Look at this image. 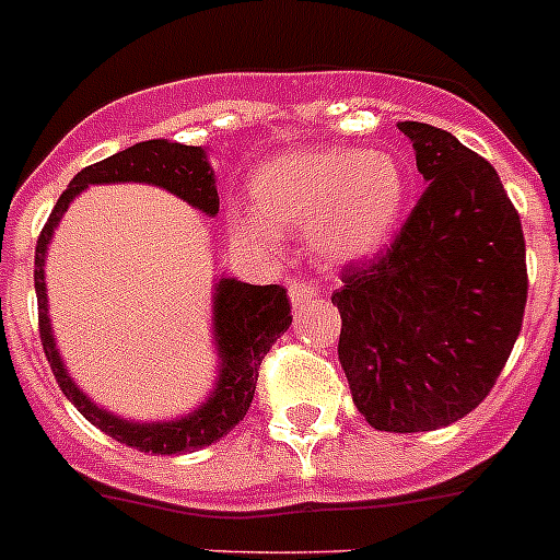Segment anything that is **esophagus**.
Here are the masks:
<instances>
[{"label":"esophagus","mask_w":560,"mask_h":560,"mask_svg":"<svg viewBox=\"0 0 560 560\" xmlns=\"http://www.w3.org/2000/svg\"><path fill=\"white\" fill-rule=\"evenodd\" d=\"M316 296H319V289H316L314 283H307V280H291L289 283V300L294 307L307 305V302L316 300Z\"/></svg>","instance_id":"obj_1"}]
</instances>
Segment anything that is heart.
Wrapping results in <instances>:
<instances>
[{"label": "heart", "instance_id": "obj_1", "mask_svg": "<svg viewBox=\"0 0 560 560\" xmlns=\"http://www.w3.org/2000/svg\"><path fill=\"white\" fill-rule=\"evenodd\" d=\"M249 197L255 213H228V230L238 244L275 249L280 235L311 233L316 255L327 264H355L392 241L408 202V172L386 152L302 150L260 166Z\"/></svg>", "mask_w": 560, "mask_h": 560}]
</instances>
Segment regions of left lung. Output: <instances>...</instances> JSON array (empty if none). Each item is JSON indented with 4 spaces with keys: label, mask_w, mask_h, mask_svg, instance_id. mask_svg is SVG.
<instances>
[{
    "label": "left lung",
    "mask_w": 560,
    "mask_h": 560,
    "mask_svg": "<svg viewBox=\"0 0 560 560\" xmlns=\"http://www.w3.org/2000/svg\"><path fill=\"white\" fill-rule=\"evenodd\" d=\"M397 127L428 188L381 258L343 269L332 305L338 361L363 419L422 433L478 408L514 350L525 235L489 161L433 125Z\"/></svg>",
    "instance_id": "8db88e82"
}]
</instances>
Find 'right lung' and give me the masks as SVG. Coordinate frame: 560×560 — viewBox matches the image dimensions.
Wrapping results in <instances>:
<instances>
[{
	"mask_svg": "<svg viewBox=\"0 0 560 560\" xmlns=\"http://www.w3.org/2000/svg\"><path fill=\"white\" fill-rule=\"evenodd\" d=\"M113 183H143L174 194L177 199L197 208L205 217L219 213L217 174L202 147L152 138L136 147L116 152L105 161L85 166L60 194L58 205L49 213V222L40 230L35 246V294H38V327L44 341L46 361L52 366L55 381L71 405L80 410L91 424L116 439L119 444L136 447L152 455L197 453L213 441L224 439L253 405L258 369L271 343L283 336L291 325V305L285 289L280 285H249L238 277H217L213 296H210V330L217 347V381L213 388L191 413L163 422H136V419L116 417L113 410L96 405L89 394L74 383L66 369L63 355L55 341L52 322H49V300H46V253L52 244L60 219L69 205L89 186H113Z\"/></svg>",
	"mask_w": 560,
	"mask_h": 560,
	"instance_id": "obj_1",
	"label": "right lung"
}]
</instances>
